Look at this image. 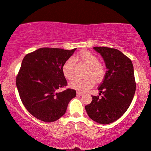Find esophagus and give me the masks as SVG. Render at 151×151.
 <instances>
[{"mask_svg": "<svg viewBox=\"0 0 151 151\" xmlns=\"http://www.w3.org/2000/svg\"><path fill=\"white\" fill-rule=\"evenodd\" d=\"M77 94L78 95H83V93H82L81 92H79V91H78V92H77Z\"/></svg>", "mask_w": 151, "mask_h": 151, "instance_id": "obj_1", "label": "esophagus"}]
</instances>
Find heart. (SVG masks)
<instances>
[{"instance_id": "heart-1", "label": "heart", "mask_w": 151, "mask_h": 151, "mask_svg": "<svg viewBox=\"0 0 151 151\" xmlns=\"http://www.w3.org/2000/svg\"><path fill=\"white\" fill-rule=\"evenodd\" d=\"M74 60H81L88 67L85 73L86 77L75 79L70 82V86L72 88L81 92H85L94 86V79L96 81H100L104 77L105 69L99 61L98 57L91 51H83L74 57V59L73 58H68L63 65L62 72L67 79L71 80L75 76Z\"/></svg>"}]
</instances>
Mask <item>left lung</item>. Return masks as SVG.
<instances>
[{
  "label": "left lung",
  "instance_id": "1",
  "mask_svg": "<svg viewBox=\"0 0 151 151\" xmlns=\"http://www.w3.org/2000/svg\"><path fill=\"white\" fill-rule=\"evenodd\" d=\"M105 62L106 70L98 90L102 98L92 96L85 106L88 115L100 124L111 123L123 115L130 105L136 91L134 68L128 57L116 49L95 47Z\"/></svg>",
  "mask_w": 151,
  "mask_h": 151
}]
</instances>
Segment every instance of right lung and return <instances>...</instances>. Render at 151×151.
<instances>
[{
	"label": "right lung",
	"mask_w": 151,
	"mask_h": 151,
	"mask_svg": "<svg viewBox=\"0 0 151 151\" xmlns=\"http://www.w3.org/2000/svg\"><path fill=\"white\" fill-rule=\"evenodd\" d=\"M72 50L43 47L26 54L16 77L21 100L28 111L42 121L51 123L65 113L76 91L68 88L62 72L64 63L73 54Z\"/></svg>",
	"instance_id": "add662e5"
}]
</instances>
